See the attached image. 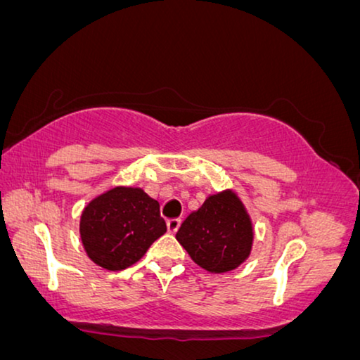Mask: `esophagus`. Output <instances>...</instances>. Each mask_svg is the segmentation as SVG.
I'll return each mask as SVG.
<instances>
[{"label":"esophagus","instance_id":"1","mask_svg":"<svg viewBox=\"0 0 360 360\" xmlns=\"http://www.w3.org/2000/svg\"><path fill=\"white\" fill-rule=\"evenodd\" d=\"M179 224H181V219L179 218L168 219V223H166V228H168L169 233H176L179 229Z\"/></svg>","mask_w":360,"mask_h":360}]
</instances>
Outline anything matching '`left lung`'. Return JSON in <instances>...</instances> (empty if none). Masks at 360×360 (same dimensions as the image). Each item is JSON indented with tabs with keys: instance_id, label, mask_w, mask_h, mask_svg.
Listing matches in <instances>:
<instances>
[{
	"instance_id": "obj_1",
	"label": "left lung",
	"mask_w": 360,
	"mask_h": 360,
	"mask_svg": "<svg viewBox=\"0 0 360 360\" xmlns=\"http://www.w3.org/2000/svg\"><path fill=\"white\" fill-rule=\"evenodd\" d=\"M176 239L203 270L226 273L250 255L254 228L238 194L223 191L184 219Z\"/></svg>"
}]
</instances>
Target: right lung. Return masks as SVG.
Returning <instances> with one entry per match:
<instances>
[{
	"mask_svg": "<svg viewBox=\"0 0 360 360\" xmlns=\"http://www.w3.org/2000/svg\"><path fill=\"white\" fill-rule=\"evenodd\" d=\"M79 231L89 259L117 271L141 260L166 233V223L157 200L139 187L120 186L95 197L84 208Z\"/></svg>",
	"mask_w": 360,
	"mask_h": 360,
	"instance_id": "obj_1",
	"label": "right lung"
}]
</instances>
